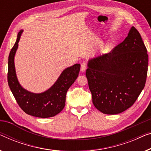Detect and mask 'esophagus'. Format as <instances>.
I'll list each match as a JSON object with an SVG mask.
<instances>
[{
    "mask_svg": "<svg viewBox=\"0 0 151 151\" xmlns=\"http://www.w3.org/2000/svg\"><path fill=\"white\" fill-rule=\"evenodd\" d=\"M86 69V62H83L81 63V71L84 72Z\"/></svg>",
    "mask_w": 151,
    "mask_h": 151,
    "instance_id": "esophagus-1",
    "label": "esophagus"
}]
</instances>
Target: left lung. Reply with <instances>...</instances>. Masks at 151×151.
I'll return each instance as SVG.
<instances>
[{
    "label": "left lung",
    "instance_id": "left-lung-1",
    "mask_svg": "<svg viewBox=\"0 0 151 151\" xmlns=\"http://www.w3.org/2000/svg\"><path fill=\"white\" fill-rule=\"evenodd\" d=\"M148 64L147 50L132 27L110 53L88 61L86 76L95 108L116 114L132 106L145 86Z\"/></svg>",
    "mask_w": 151,
    "mask_h": 151
}]
</instances>
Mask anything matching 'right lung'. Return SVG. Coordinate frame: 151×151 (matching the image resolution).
<instances>
[{
	"label": "right lung",
	"instance_id": "add662e5",
	"mask_svg": "<svg viewBox=\"0 0 151 151\" xmlns=\"http://www.w3.org/2000/svg\"><path fill=\"white\" fill-rule=\"evenodd\" d=\"M22 32L23 30H21L17 34V40L9 55V86L17 104L25 113L39 118L54 116L64 108L67 92L78 78L80 65L76 64L65 69L55 84L44 93L35 94L27 91L19 84L14 65V56Z\"/></svg>",
	"mask_w": 151,
	"mask_h": 151
}]
</instances>
